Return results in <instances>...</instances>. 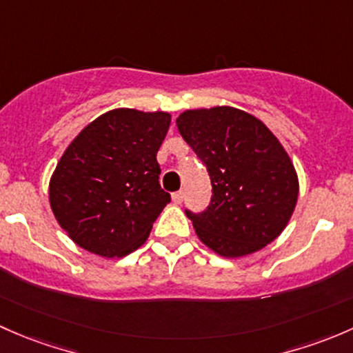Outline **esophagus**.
I'll return each mask as SVG.
<instances>
[{"mask_svg": "<svg viewBox=\"0 0 353 353\" xmlns=\"http://www.w3.org/2000/svg\"><path fill=\"white\" fill-rule=\"evenodd\" d=\"M173 202H175V203L183 202V192H181V190L175 192V194H173Z\"/></svg>", "mask_w": 353, "mask_h": 353, "instance_id": "esophagus-1", "label": "esophagus"}]
</instances>
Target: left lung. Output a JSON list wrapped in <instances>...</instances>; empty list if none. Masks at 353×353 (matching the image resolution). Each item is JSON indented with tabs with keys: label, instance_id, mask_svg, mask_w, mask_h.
<instances>
[{
	"label": "left lung",
	"instance_id": "8db88e82",
	"mask_svg": "<svg viewBox=\"0 0 353 353\" xmlns=\"http://www.w3.org/2000/svg\"><path fill=\"white\" fill-rule=\"evenodd\" d=\"M176 125L212 185L203 212L185 210L203 245L236 258L274 241L299 194L296 170L277 137L256 117L232 107L187 110Z\"/></svg>",
	"mask_w": 353,
	"mask_h": 353
}]
</instances>
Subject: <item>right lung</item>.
Listing matches in <instances>:
<instances>
[{
	"mask_svg": "<svg viewBox=\"0 0 353 353\" xmlns=\"http://www.w3.org/2000/svg\"><path fill=\"white\" fill-rule=\"evenodd\" d=\"M172 115L115 108L76 136L50 178L49 201L69 238L95 255H129L172 201L159 185V146Z\"/></svg>",
	"mask_w": 353,
	"mask_h": 353,
	"instance_id": "1",
	"label": "right lung"
}]
</instances>
